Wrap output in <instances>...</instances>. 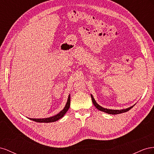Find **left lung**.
I'll list each match as a JSON object with an SVG mask.
<instances>
[{"label": "left lung", "instance_id": "1", "mask_svg": "<svg viewBox=\"0 0 154 154\" xmlns=\"http://www.w3.org/2000/svg\"><path fill=\"white\" fill-rule=\"evenodd\" d=\"M91 100H92V103H94V106L97 108L100 111H102V112H104L105 113H108V114H112V115H116V114H119V113H124V112H126L129 111L130 109L133 108L134 106H131L130 108H126V109H107V108H103L102 106H100V105H99L97 103H96L95 100L94 99V97L92 95H91Z\"/></svg>", "mask_w": 154, "mask_h": 154}]
</instances>
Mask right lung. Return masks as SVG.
<instances>
[{
  "label": "right lung",
  "instance_id": "1",
  "mask_svg": "<svg viewBox=\"0 0 154 154\" xmlns=\"http://www.w3.org/2000/svg\"><path fill=\"white\" fill-rule=\"evenodd\" d=\"M70 106V95H69L67 103L66 104V106H64V109L63 110H61L58 114L57 115L52 116L51 117H48V118H43V119H32V118H29L30 120H32L33 121H35L37 122H55L58 121L60 119V118H62L64 115L65 113L67 112L68 109H69Z\"/></svg>",
  "mask_w": 154,
  "mask_h": 154
}]
</instances>
